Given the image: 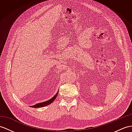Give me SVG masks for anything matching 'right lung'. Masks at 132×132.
Wrapping results in <instances>:
<instances>
[{
	"instance_id": "add662e5",
	"label": "right lung",
	"mask_w": 132,
	"mask_h": 132,
	"mask_svg": "<svg viewBox=\"0 0 132 132\" xmlns=\"http://www.w3.org/2000/svg\"><path fill=\"white\" fill-rule=\"evenodd\" d=\"M59 92V91H57V92L56 93V94L53 97L51 98V99L49 100H47L45 102H41V103H38V104H37L36 105H33V106H30V107L31 108H42V107H44V106H46L47 105H50V104L52 103V102L55 100V99L56 98V96L57 95V94H58Z\"/></svg>"
}]
</instances>
